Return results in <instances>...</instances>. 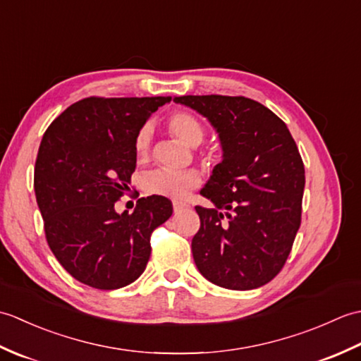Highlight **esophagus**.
<instances>
[{"instance_id":"obj_1","label":"esophagus","mask_w":361,"mask_h":361,"mask_svg":"<svg viewBox=\"0 0 361 361\" xmlns=\"http://www.w3.org/2000/svg\"><path fill=\"white\" fill-rule=\"evenodd\" d=\"M189 206L186 203H181V202H173V212H181L188 209Z\"/></svg>"}]
</instances>
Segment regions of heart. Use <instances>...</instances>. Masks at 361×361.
Wrapping results in <instances>:
<instances>
[{
    "instance_id": "heart-1",
    "label": "heart",
    "mask_w": 361,
    "mask_h": 361,
    "mask_svg": "<svg viewBox=\"0 0 361 361\" xmlns=\"http://www.w3.org/2000/svg\"><path fill=\"white\" fill-rule=\"evenodd\" d=\"M169 132L176 140L186 144L188 147H198L204 140V128L202 122L195 116L185 111L173 113L167 121ZM152 141V127L144 126L136 135L135 152L137 158H145L149 155ZM200 185V176L195 172H173L167 169H158L145 175L142 188L150 195L173 198L180 200L185 198L190 190Z\"/></svg>"
}]
</instances>
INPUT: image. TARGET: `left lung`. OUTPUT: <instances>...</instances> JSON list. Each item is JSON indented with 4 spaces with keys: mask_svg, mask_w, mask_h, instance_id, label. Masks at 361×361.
Listing matches in <instances>:
<instances>
[{
    "mask_svg": "<svg viewBox=\"0 0 361 361\" xmlns=\"http://www.w3.org/2000/svg\"><path fill=\"white\" fill-rule=\"evenodd\" d=\"M173 102L208 119L224 152L200 190L214 208H195L198 271L229 290L262 287L286 264L301 225L305 178L296 142L286 122L248 97L180 96Z\"/></svg>",
    "mask_w": 361,
    "mask_h": 361,
    "instance_id": "8db88e82",
    "label": "left lung"
}]
</instances>
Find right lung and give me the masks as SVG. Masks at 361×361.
Instances as JSON below:
<instances>
[{"label":"right lung","mask_w":361,"mask_h":361,"mask_svg":"<svg viewBox=\"0 0 361 361\" xmlns=\"http://www.w3.org/2000/svg\"><path fill=\"white\" fill-rule=\"evenodd\" d=\"M171 97H87L46 130L34 189L46 240L73 278L99 290L136 281L150 257V235L172 216L166 197L137 200L132 214L114 203L136 167L135 140Z\"/></svg>","instance_id":"right-lung-1"}]
</instances>
